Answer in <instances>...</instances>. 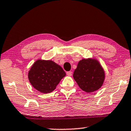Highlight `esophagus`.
I'll return each mask as SVG.
<instances>
[{"mask_svg": "<svg viewBox=\"0 0 131 131\" xmlns=\"http://www.w3.org/2000/svg\"><path fill=\"white\" fill-rule=\"evenodd\" d=\"M66 74H67L69 76H71L72 75V72H70V71H69V72H66Z\"/></svg>", "mask_w": 131, "mask_h": 131, "instance_id": "esophagus-1", "label": "esophagus"}]
</instances>
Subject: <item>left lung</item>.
Here are the masks:
<instances>
[{
    "label": "left lung",
    "mask_w": 131,
    "mask_h": 131,
    "mask_svg": "<svg viewBox=\"0 0 131 131\" xmlns=\"http://www.w3.org/2000/svg\"><path fill=\"white\" fill-rule=\"evenodd\" d=\"M73 76L79 87L87 93L99 89L105 78L103 68L99 61L94 58L80 61Z\"/></svg>",
    "instance_id": "left-lung-1"
}]
</instances>
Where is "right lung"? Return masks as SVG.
Segmentation results:
<instances>
[{
	"instance_id": "obj_1",
	"label": "right lung",
	"mask_w": 131,
	"mask_h": 131,
	"mask_svg": "<svg viewBox=\"0 0 131 131\" xmlns=\"http://www.w3.org/2000/svg\"><path fill=\"white\" fill-rule=\"evenodd\" d=\"M65 76L63 69L54 61L38 59L29 71L28 79L35 89L47 94L53 91Z\"/></svg>"
}]
</instances>
